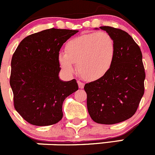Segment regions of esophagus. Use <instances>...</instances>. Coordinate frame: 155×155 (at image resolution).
Masks as SVG:
<instances>
[{"label":"esophagus","instance_id":"esophagus-1","mask_svg":"<svg viewBox=\"0 0 155 155\" xmlns=\"http://www.w3.org/2000/svg\"><path fill=\"white\" fill-rule=\"evenodd\" d=\"M78 87H79L80 89L84 88V84L83 82H81V81H78Z\"/></svg>","mask_w":155,"mask_h":155}]
</instances>
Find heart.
Wrapping results in <instances>:
<instances>
[{
	"label": "heart",
	"mask_w": 155,
	"mask_h": 155,
	"mask_svg": "<svg viewBox=\"0 0 155 155\" xmlns=\"http://www.w3.org/2000/svg\"><path fill=\"white\" fill-rule=\"evenodd\" d=\"M115 44L106 32L90 33L70 40L65 53L58 55L59 66L71 74L78 65L79 74L87 81H96L105 76L111 68L115 57Z\"/></svg>",
	"instance_id": "obj_1"
}]
</instances>
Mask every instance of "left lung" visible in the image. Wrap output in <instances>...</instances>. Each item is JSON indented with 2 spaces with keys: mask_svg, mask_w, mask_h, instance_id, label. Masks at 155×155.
Here are the masks:
<instances>
[{
  "mask_svg": "<svg viewBox=\"0 0 155 155\" xmlns=\"http://www.w3.org/2000/svg\"><path fill=\"white\" fill-rule=\"evenodd\" d=\"M99 28L114 40L115 57L105 76L84 86L87 110L93 121L114 124L136 111L144 94L145 73L140 48L127 32L110 26Z\"/></svg>",
  "mask_w": 155,
  "mask_h": 155,
  "instance_id": "left-lung-1",
  "label": "left lung"
}]
</instances>
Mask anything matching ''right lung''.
Segmentation results:
<instances>
[{"mask_svg":"<svg viewBox=\"0 0 155 155\" xmlns=\"http://www.w3.org/2000/svg\"><path fill=\"white\" fill-rule=\"evenodd\" d=\"M77 30L50 28L24 38L13 53L10 84L14 107L27 122L49 126L62 118L64 100L78 90L75 79H59L58 55Z\"/></svg>","mask_w":155,"mask_h":155,"instance_id":"add662e5","label":"right lung"}]
</instances>
